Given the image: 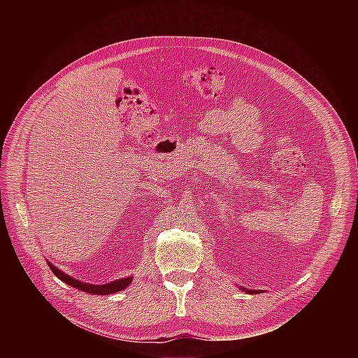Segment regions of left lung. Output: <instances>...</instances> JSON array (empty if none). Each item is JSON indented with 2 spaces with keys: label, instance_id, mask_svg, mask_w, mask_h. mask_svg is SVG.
<instances>
[{
  "label": "left lung",
  "instance_id": "obj_1",
  "mask_svg": "<svg viewBox=\"0 0 358 358\" xmlns=\"http://www.w3.org/2000/svg\"><path fill=\"white\" fill-rule=\"evenodd\" d=\"M241 289H242V287H241ZM243 290H245V289H243ZM246 292H248V293H255L257 290H246Z\"/></svg>",
  "mask_w": 358,
  "mask_h": 358
}]
</instances>
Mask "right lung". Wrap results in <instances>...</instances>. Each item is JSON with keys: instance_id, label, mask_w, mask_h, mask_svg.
I'll list each match as a JSON object with an SVG mask.
<instances>
[{"instance_id": "right-lung-1", "label": "right lung", "mask_w": 358, "mask_h": 358, "mask_svg": "<svg viewBox=\"0 0 358 358\" xmlns=\"http://www.w3.org/2000/svg\"><path fill=\"white\" fill-rule=\"evenodd\" d=\"M48 265H49L50 271L54 272V275L57 278H59L62 282L68 283L72 287H76L79 290H83L86 293H93V294H112V293L120 292V290L126 289L131 283V279H133V276H130V278H123V279L113 280V282L106 283V285H89V283H83L78 279L71 278L69 275H66L62 271H59L58 268H55V265H52V264L48 262Z\"/></svg>"}]
</instances>
